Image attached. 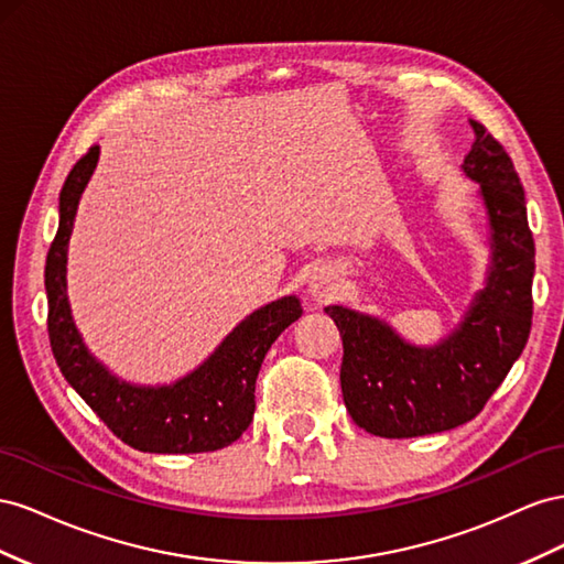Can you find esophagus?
Returning a JSON list of instances; mask_svg holds the SVG:
<instances>
[{"label":"esophagus","mask_w":564,"mask_h":564,"mask_svg":"<svg viewBox=\"0 0 564 564\" xmlns=\"http://www.w3.org/2000/svg\"><path fill=\"white\" fill-rule=\"evenodd\" d=\"M307 291H310V295H312L314 300H318V302H324L326 297H330V293L335 291V283H333V279H330V273L324 271V269L314 271L312 276H310Z\"/></svg>","instance_id":"1"}]
</instances>
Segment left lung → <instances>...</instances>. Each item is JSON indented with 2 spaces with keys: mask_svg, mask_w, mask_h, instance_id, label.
<instances>
[{
  "mask_svg": "<svg viewBox=\"0 0 564 564\" xmlns=\"http://www.w3.org/2000/svg\"><path fill=\"white\" fill-rule=\"evenodd\" d=\"M463 160L489 229L485 288L458 326L434 345L404 340L388 321L330 304L343 335L340 384L351 421L376 437L404 440L454 430L485 409L520 359L532 330L534 238L512 160L485 127Z\"/></svg>",
  "mask_w": 564,
  "mask_h": 564,
  "instance_id": "obj_1",
  "label": "left lung"
}]
</instances>
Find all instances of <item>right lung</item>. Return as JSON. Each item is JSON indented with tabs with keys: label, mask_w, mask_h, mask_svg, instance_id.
Returning <instances> with one entry per match:
<instances>
[{
	"label": "right lung",
	"mask_w": 564,
	"mask_h": 564,
	"mask_svg": "<svg viewBox=\"0 0 564 564\" xmlns=\"http://www.w3.org/2000/svg\"><path fill=\"white\" fill-rule=\"evenodd\" d=\"M99 153V147H91L77 160L58 196V231L44 267L54 359L70 388L132 448L147 454L217 452L248 430L257 373L273 340L302 316L300 297L285 295L248 314L210 357L174 382L137 384L118 378L79 335L66 279L75 215Z\"/></svg>",
	"instance_id": "1"
}]
</instances>
